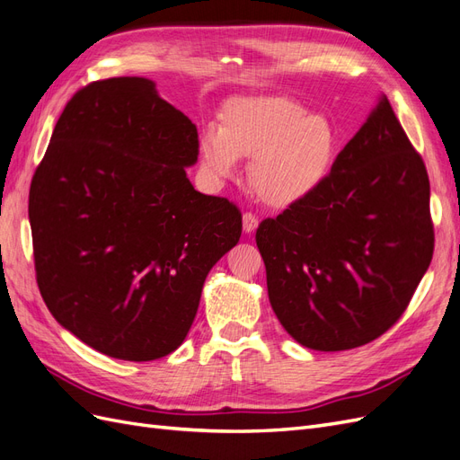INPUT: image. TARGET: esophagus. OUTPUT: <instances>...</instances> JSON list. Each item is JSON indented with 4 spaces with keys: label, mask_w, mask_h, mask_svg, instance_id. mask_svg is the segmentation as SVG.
Segmentation results:
<instances>
[{
    "label": "esophagus",
    "mask_w": 460,
    "mask_h": 460,
    "mask_svg": "<svg viewBox=\"0 0 460 460\" xmlns=\"http://www.w3.org/2000/svg\"><path fill=\"white\" fill-rule=\"evenodd\" d=\"M242 222H243V232L245 234H253L259 226V218L253 213H243Z\"/></svg>",
    "instance_id": "esophagus-1"
}]
</instances>
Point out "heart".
Returning a JSON list of instances; mask_svg holds the SVG:
<instances>
[{
	"label": "heart",
	"mask_w": 460,
	"mask_h": 460,
	"mask_svg": "<svg viewBox=\"0 0 460 460\" xmlns=\"http://www.w3.org/2000/svg\"><path fill=\"white\" fill-rule=\"evenodd\" d=\"M340 137L323 115L289 97H259L234 107L225 127L207 124L199 151L215 180L238 176L240 159H252V184L270 207L303 203L326 184L336 163Z\"/></svg>",
	"instance_id": "heart-1"
}]
</instances>
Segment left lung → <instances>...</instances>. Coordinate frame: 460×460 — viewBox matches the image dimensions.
Instances as JSON below:
<instances>
[{
  "label": "left lung",
  "mask_w": 460,
  "mask_h": 460,
  "mask_svg": "<svg viewBox=\"0 0 460 460\" xmlns=\"http://www.w3.org/2000/svg\"><path fill=\"white\" fill-rule=\"evenodd\" d=\"M272 311L297 343L343 351L380 338L434 255L422 157L382 95L314 196L257 228Z\"/></svg>",
  "instance_id": "8db88e82"
}]
</instances>
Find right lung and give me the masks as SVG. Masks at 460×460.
<instances>
[{
  "label": "right lung",
  "instance_id": "1",
  "mask_svg": "<svg viewBox=\"0 0 460 460\" xmlns=\"http://www.w3.org/2000/svg\"><path fill=\"white\" fill-rule=\"evenodd\" d=\"M198 128L140 76L97 80L61 113L31 184L40 294L95 351L178 349L205 278L240 242L242 213L193 190Z\"/></svg>",
  "mask_w": 460,
  "mask_h": 460
}]
</instances>
